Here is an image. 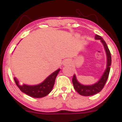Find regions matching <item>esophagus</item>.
<instances>
[{
    "label": "esophagus",
    "instance_id": "esophagus-1",
    "mask_svg": "<svg viewBox=\"0 0 122 122\" xmlns=\"http://www.w3.org/2000/svg\"><path fill=\"white\" fill-rule=\"evenodd\" d=\"M67 64H68V62H67V61H66V62H64V64H66V65H67Z\"/></svg>",
    "mask_w": 122,
    "mask_h": 122
}]
</instances>
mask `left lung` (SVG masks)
<instances>
[{
    "label": "left lung",
    "mask_w": 122,
    "mask_h": 122,
    "mask_svg": "<svg viewBox=\"0 0 122 122\" xmlns=\"http://www.w3.org/2000/svg\"><path fill=\"white\" fill-rule=\"evenodd\" d=\"M95 38L96 39H100V40L102 44H103L104 49H105L107 55V68L106 69L104 73H103V76H102L101 78L99 80V81L93 85L86 86V85H83L80 84L77 81L76 75H74L72 80L74 88L76 90V92H78L80 95L84 96H93L99 93L103 89V87H104V85H105L107 80L109 72H110V66H111L112 64V58L111 54H110V51H109V48H108L106 43L104 41V39H103V38L101 37L99 35H96L95 36Z\"/></svg>",
    "instance_id": "obj_1"
}]
</instances>
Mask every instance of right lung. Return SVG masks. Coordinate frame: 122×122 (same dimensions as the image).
I'll use <instances>...</instances> for the list:
<instances>
[{"instance_id":"obj_1","label":"right lung","mask_w":122,"mask_h":122,"mask_svg":"<svg viewBox=\"0 0 122 122\" xmlns=\"http://www.w3.org/2000/svg\"><path fill=\"white\" fill-rule=\"evenodd\" d=\"M60 69H58L53 73L49 76L42 83L34 86L21 85L19 83L18 79L14 77V80L16 84L21 92L27 95L34 98H41L47 96L52 91L55 83V78L58 74Z\"/></svg>"}]
</instances>
